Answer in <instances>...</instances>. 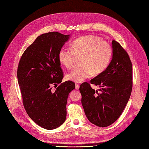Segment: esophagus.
<instances>
[{
  "mask_svg": "<svg viewBox=\"0 0 149 149\" xmlns=\"http://www.w3.org/2000/svg\"><path fill=\"white\" fill-rule=\"evenodd\" d=\"M79 88H80L79 84H75V89L78 90V89H79Z\"/></svg>",
  "mask_w": 149,
  "mask_h": 149,
  "instance_id": "1",
  "label": "esophagus"
}]
</instances>
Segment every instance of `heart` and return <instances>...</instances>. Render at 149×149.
Returning a JSON list of instances; mask_svg holds the SVG:
<instances>
[{
  "label": "heart",
  "mask_w": 149,
  "mask_h": 149,
  "mask_svg": "<svg viewBox=\"0 0 149 149\" xmlns=\"http://www.w3.org/2000/svg\"><path fill=\"white\" fill-rule=\"evenodd\" d=\"M112 56L111 45L100 37L88 35L75 40L71 49L61 48L58 55L60 63L67 69L74 66L76 57H83L81 66L66 75L68 80L81 83L91 77L93 73L98 75L107 68Z\"/></svg>",
  "instance_id": "heart-1"
}]
</instances>
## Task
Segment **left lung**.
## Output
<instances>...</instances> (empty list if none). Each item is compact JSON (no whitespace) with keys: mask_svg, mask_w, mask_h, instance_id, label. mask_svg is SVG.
<instances>
[{"mask_svg":"<svg viewBox=\"0 0 149 149\" xmlns=\"http://www.w3.org/2000/svg\"><path fill=\"white\" fill-rule=\"evenodd\" d=\"M112 60L104 71L80 86L81 104L89 121L98 127L110 126L118 119L130 98L132 89V65L129 55L113 40ZM100 92H99V91Z\"/></svg>","mask_w":149,"mask_h":149,"instance_id":"left-lung-1","label":"left lung"}]
</instances>
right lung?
<instances>
[{
  "mask_svg": "<svg viewBox=\"0 0 149 149\" xmlns=\"http://www.w3.org/2000/svg\"><path fill=\"white\" fill-rule=\"evenodd\" d=\"M69 37L58 32L39 36L23 52L18 66L17 79L26 113L47 130L65 121L68 97L75 88L68 81L55 92L51 91L52 86L61 83L63 78L58 55Z\"/></svg>",
  "mask_w": 149,
  "mask_h": 149,
  "instance_id": "add662e5",
  "label": "right lung"
}]
</instances>
